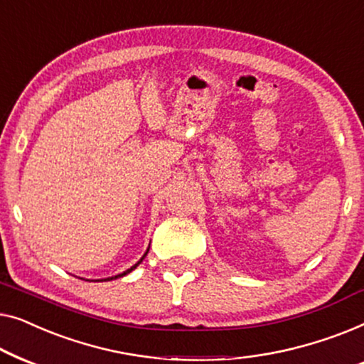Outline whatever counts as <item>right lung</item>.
Masks as SVG:
<instances>
[{"label": "right lung", "instance_id": "add662e5", "mask_svg": "<svg viewBox=\"0 0 364 364\" xmlns=\"http://www.w3.org/2000/svg\"><path fill=\"white\" fill-rule=\"evenodd\" d=\"M146 254H148V249H146V252H145V254H143V257H141V259H140V260H138V262H136V264H135V265H133V267H130V269H127V270H125V272H124V274H119V275H115V277H109V279H102V280H114V279H119V277H124V275H127V274H130V272H132V270H133V269H136V267H138V264H141V260H143V259H145V257H146Z\"/></svg>", "mask_w": 364, "mask_h": 364}]
</instances>
